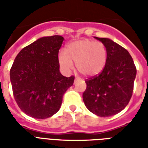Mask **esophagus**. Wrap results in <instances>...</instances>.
I'll return each mask as SVG.
<instances>
[{
    "label": "esophagus",
    "mask_w": 148,
    "mask_h": 148,
    "mask_svg": "<svg viewBox=\"0 0 148 148\" xmlns=\"http://www.w3.org/2000/svg\"><path fill=\"white\" fill-rule=\"evenodd\" d=\"M78 80H79V78H77V77H76V78L74 79V83H76V82H77Z\"/></svg>",
    "instance_id": "obj_1"
}]
</instances>
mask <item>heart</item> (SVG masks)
<instances>
[{"mask_svg":"<svg viewBox=\"0 0 148 148\" xmlns=\"http://www.w3.org/2000/svg\"><path fill=\"white\" fill-rule=\"evenodd\" d=\"M58 62L66 71H71L76 63L77 71L85 77L100 74L107 60V50L101 42L92 39H81L71 42L66 51L58 52Z\"/></svg>","mask_w":148,"mask_h":148,"instance_id":"heart-1","label":"heart"}]
</instances>
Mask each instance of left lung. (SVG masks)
<instances>
[{"label": "left lung", "mask_w": 148, "mask_h": 148, "mask_svg": "<svg viewBox=\"0 0 148 148\" xmlns=\"http://www.w3.org/2000/svg\"><path fill=\"white\" fill-rule=\"evenodd\" d=\"M106 46L107 60L102 72L86 81L82 94L85 106L98 116H111L122 111L129 102L136 68L126 49L108 38H98Z\"/></svg>", "instance_id": "obj_1"}]
</instances>
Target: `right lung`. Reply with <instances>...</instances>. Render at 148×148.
<instances>
[{"label": "right lung", "instance_id": "obj_1", "mask_svg": "<svg viewBox=\"0 0 148 148\" xmlns=\"http://www.w3.org/2000/svg\"><path fill=\"white\" fill-rule=\"evenodd\" d=\"M64 38H39L19 52L10 70L13 95L20 109L36 119H46L60 109L62 96L74 77L59 71L58 51Z\"/></svg>", "mask_w": 148, "mask_h": 148}]
</instances>
